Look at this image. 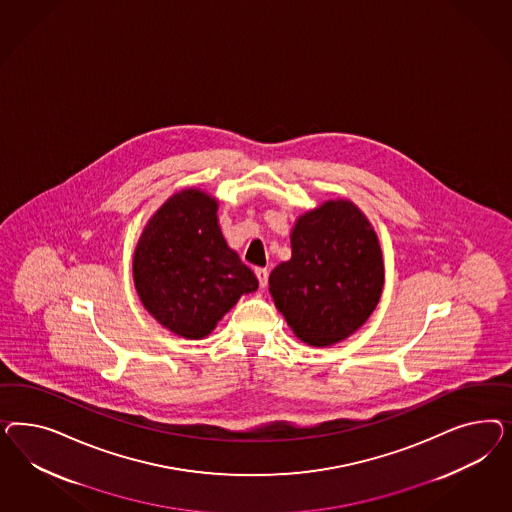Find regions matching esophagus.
I'll return each instance as SVG.
<instances>
[{"label":"esophagus","mask_w":512,"mask_h":512,"mask_svg":"<svg viewBox=\"0 0 512 512\" xmlns=\"http://www.w3.org/2000/svg\"><path fill=\"white\" fill-rule=\"evenodd\" d=\"M255 276L259 279V285L266 289V285H268V270L266 268H257L255 270Z\"/></svg>","instance_id":"34e87169"}]
</instances>
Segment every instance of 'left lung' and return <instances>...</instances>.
I'll list each match as a JSON object with an SVG mask.
<instances>
[{"label": "left lung", "instance_id": "1", "mask_svg": "<svg viewBox=\"0 0 512 512\" xmlns=\"http://www.w3.org/2000/svg\"><path fill=\"white\" fill-rule=\"evenodd\" d=\"M268 285L298 340L328 347L349 338L368 321L385 285L370 219L347 199L304 212L291 231V259L272 270Z\"/></svg>", "mask_w": 512, "mask_h": 512}]
</instances>
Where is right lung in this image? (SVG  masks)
<instances>
[{
  "label": "right lung",
  "mask_w": 512,
  "mask_h": 512,
  "mask_svg": "<svg viewBox=\"0 0 512 512\" xmlns=\"http://www.w3.org/2000/svg\"><path fill=\"white\" fill-rule=\"evenodd\" d=\"M216 197L187 187L148 219L133 255L142 306L159 325L202 340L259 281L219 229Z\"/></svg>",
  "instance_id": "right-lung-1"
}]
</instances>
